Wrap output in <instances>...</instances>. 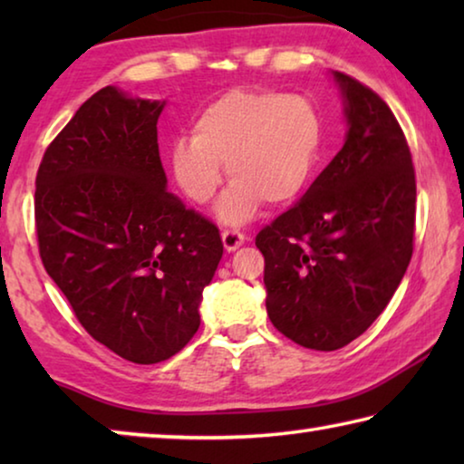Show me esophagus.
<instances>
[{
  "mask_svg": "<svg viewBox=\"0 0 464 464\" xmlns=\"http://www.w3.org/2000/svg\"><path fill=\"white\" fill-rule=\"evenodd\" d=\"M223 237V246L227 251H235L239 246H243V241H246V235L237 229H225L221 233Z\"/></svg>",
  "mask_w": 464,
  "mask_h": 464,
  "instance_id": "obj_1",
  "label": "esophagus"
}]
</instances>
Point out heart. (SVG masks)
Returning a JSON list of instances; mask_svg holds the SVG:
<instances>
[{"mask_svg": "<svg viewBox=\"0 0 464 464\" xmlns=\"http://www.w3.org/2000/svg\"><path fill=\"white\" fill-rule=\"evenodd\" d=\"M324 149V121L311 100L282 92H229L196 116L192 140H178L171 168L186 196L218 204L225 223L249 221L266 202L286 204L309 186Z\"/></svg>", "mask_w": 464, "mask_h": 464, "instance_id": "b5f03b06", "label": "heart"}]
</instances>
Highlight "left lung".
I'll return each mask as SVG.
<instances>
[{
    "label": "left lung",
    "mask_w": 464,
    "mask_h": 464,
    "mask_svg": "<svg viewBox=\"0 0 464 464\" xmlns=\"http://www.w3.org/2000/svg\"><path fill=\"white\" fill-rule=\"evenodd\" d=\"M348 137L301 200L256 235L268 317L288 340L332 352L381 315L413 254L415 169L379 93L334 73Z\"/></svg>",
    "instance_id": "8db88e82"
}]
</instances>
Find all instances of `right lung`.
I'll use <instances>...</instances> for the list:
<instances>
[{
  "mask_svg": "<svg viewBox=\"0 0 464 464\" xmlns=\"http://www.w3.org/2000/svg\"><path fill=\"white\" fill-rule=\"evenodd\" d=\"M161 110L102 88L46 147L36 174L46 274L85 332L135 364L161 362L192 340L223 256L217 225L166 190Z\"/></svg>",
  "mask_w": 464,
  "mask_h": 464,
  "instance_id": "1",
  "label": "right lung"
}]
</instances>
